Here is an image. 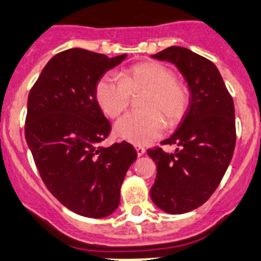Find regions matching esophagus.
I'll return each instance as SVG.
<instances>
[{
  "mask_svg": "<svg viewBox=\"0 0 261 261\" xmlns=\"http://www.w3.org/2000/svg\"><path fill=\"white\" fill-rule=\"evenodd\" d=\"M135 149H136V151H137L138 156H142V155L145 154V151H146V150H145V147L141 146V145H135Z\"/></svg>",
  "mask_w": 261,
  "mask_h": 261,
  "instance_id": "esophagus-1",
  "label": "esophagus"
}]
</instances>
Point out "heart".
I'll return each instance as SVG.
<instances>
[{"label":"heart","mask_w":261,"mask_h":261,"mask_svg":"<svg viewBox=\"0 0 261 261\" xmlns=\"http://www.w3.org/2000/svg\"><path fill=\"white\" fill-rule=\"evenodd\" d=\"M146 90L141 99L142 111L128 112L115 124V135L128 142L149 143L168 125L184 118L189 105L185 84L159 62H143L124 71L121 76L106 73L95 85V98L109 118H116L128 107L132 93Z\"/></svg>","instance_id":"obj_1"}]
</instances>
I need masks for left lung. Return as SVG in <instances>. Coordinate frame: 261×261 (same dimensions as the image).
<instances>
[{
  "instance_id": "obj_1",
  "label": "left lung",
  "mask_w": 261,
  "mask_h": 261,
  "mask_svg": "<svg viewBox=\"0 0 261 261\" xmlns=\"http://www.w3.org/2000/svg\"><path fill=\"white\" fill-rule=\"evenodd\" d=\"M177 67L190 90L189 106L176 132L160 147L147 150L156 164L150 197L158 208L178 215L208 199L224 177L236 147L233 98L217 67L186 47L171 46L151 56Z\"/></svg>"
}]
</instances>
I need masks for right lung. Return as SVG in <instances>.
<instances>
[{
  "mask_svg": "<svg viewBox=\"0 0 261 261\" xmlns=\"http://www.w3.org/2000/svg\"><path fill=\"white\" fill-rule=\"evenodd\" d=\"M125 58L64 50L47 62L28 95L25 140L36 167L50 193L81 216L102 219L118 208L137 158L125 141L102 146L111 125L95 98L98 80Z\"/></svg>",
  "mask_w": 261,
  "mask_h": 261,
  "instance_id": "right-lung-1",
  "label": "right lung"
}]
</instances>
